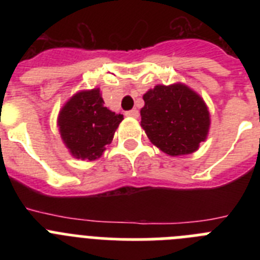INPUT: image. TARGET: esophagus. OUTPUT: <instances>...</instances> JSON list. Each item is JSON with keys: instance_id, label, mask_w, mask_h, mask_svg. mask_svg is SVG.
I'll list each match as a JSON object with an SVG mask.
<instances>
[{"instance_id": "1", "label": "esophagus", "mask_w": 260, "mask_h": 260, "mask_svg": "<svg viewBox=\"0 0 260 260\" xmlns=\"http://www.w3.org/2000/svg\"><path fill=\"white\" fill-rule=\"evenodd\" d=\"M125 114H126V116H128V117H134V118H138V117H139V112H138L137 109L127 110Z\"/></svg>"}]
</instances>
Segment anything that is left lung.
Segmentation results:
<instances>
[{"instance_id":"8db88e82","label":"left lung","mask_w":260,"mask_h":260,"mask_svg":"<svg viewBox=\"0 0 260 260\" xmlns=\"http://www.w3.org/2000/svg\"><path fill=\"white\" fill-rule=\"evenodd\" d=\"M143 100L141 125L156 147L171 156L198 150L210 127V113L201 96L183 84H173L156 86Z\"/></svg>"}]
</instances>
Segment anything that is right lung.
<instances>
[{"instance_id":"right-lung-1","label":"right lung","mask_w":260,"mask_h":260,"mask_svg":"<svg viewBox=\"0 0 260 260\" xmlns=\"http://www.w3.org/2000/svg\"><path fill=\"white\" fill-rule=\"evenodd\" d=\"M122 114L104 107L100 89L82 91L62 108L58 117L61 137L71 155L80 160H95L112 142Z\"/></svg>"}]
</instances>
